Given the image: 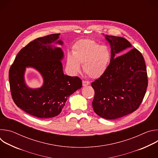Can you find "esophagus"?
<instances>
[{
    "mask_svg": "<svg viewBox=\"0 0 158 158\" xmlns=\"http://www.w3.org/2000/svg\"><path fill=\"white\" fill-rule=\"evenodd\" d=\"M90 84V82L87 81H85V80H83L82 81V85L83 86H86L87 85H89Z\"/></svg>",
    "mask_w": 158,
    "mask_h": 158,
    "instance_id": "obj_1",
    "label": "esophagus"
}]
</instances>
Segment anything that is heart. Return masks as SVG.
<instances>
[{
    "label": "heart",
    "mask_w": 158,
    "mask_h": 158,
    "mask_svg": "<svg viewBox=\"0 0 158 158\" xmlns=\"http://www.w3.org/2000/svg\"><path fill=\"white\" fill-rule=\"evenodd\" d=\"M110 59V52L106 46H101L89 39L81 40L76 43L73 49V54L66 56V67L73 75L83 70L91 78H98L106 71Z\"/></svg>",
    "instance_id": "b5f03b06"
}]
</instances>
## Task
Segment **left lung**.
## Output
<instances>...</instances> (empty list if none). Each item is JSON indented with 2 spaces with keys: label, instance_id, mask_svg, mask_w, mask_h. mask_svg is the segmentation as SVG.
<instances>
[{
  "label": "left lung",
  "instance_id": "left-lung-1",
  "mask_svg": "<svg viewBox=\"0 0 158 158\" xmlns=\"http://www.w3.org/2000/svg\"><path fill=\"white\" fill-rule=\"evenodd\" d=\"M106 39L111 48L110 60L104 74L91 83L94 90L92 104L98 116L115 119L138 109L148 80L144 57L137 49L128 51L131 44L121 37L106 35ZM126 49L127 52L117 56Z\"/></svg>",
  "mask_w": 158,
  "mask_h": 158
}]
</instances>
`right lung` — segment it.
<instances>
[{
  "instance_id": "obj_1",
  "label": "right lung",
  "mask_w": 158,
  "mask_h": 158,
  "mask_svg": "<svg viewBox=\"0 0 158 158\" xmlns=\"http://www.w3.org/2000/svg\"><path fill=\"white\" fill-rule=\"evenodd\" d=\"M59 34L39 37L30 42L17 54L9 69L10 93L16 106L27 114L42 119L59 115L67 98L82 87V80L77 76L64 75L60 61L63 52L54 44ZM31 66L44 78L40 88L32 89L25 84V68Z\"/></svg>"
}]
</instances>
